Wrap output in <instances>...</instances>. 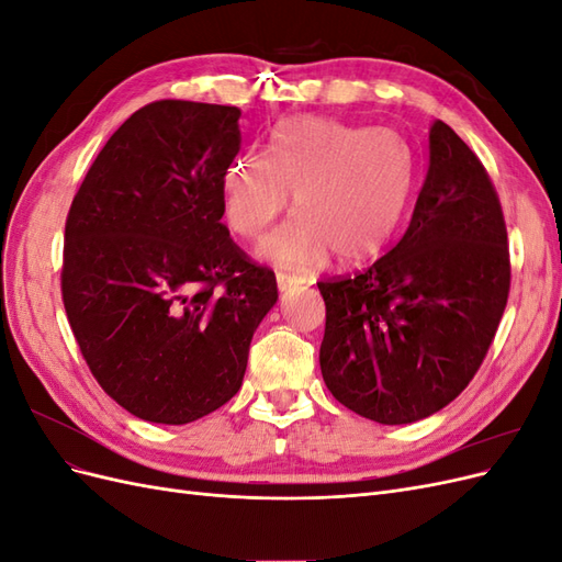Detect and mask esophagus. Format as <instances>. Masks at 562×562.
I'll return each instance as SVG.
<instances>
[{"mask_svg": "<svg viewBox=\"0 0 562 562\" xmlns=\"http://www.w3.org/2000/svg\"><path fill=\"white\" fill-rule=\"evenodd\" d=\"M300 283H302V279L295 277V274H288V271H279V274H277V285H279L281 293L291 291V288H295Z\"/></svg>", "mask_w": 562, "mask_h": 562, "instance_id": "1", "label": "esophagus"}]
</instances>
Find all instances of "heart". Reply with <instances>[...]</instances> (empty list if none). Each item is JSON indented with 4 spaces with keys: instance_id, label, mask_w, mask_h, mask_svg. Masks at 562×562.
I'll use <instances>...</instances> for the list:
<instances>
[{
    "instance_id": "b5f03b06",
    "label": "heart",
    "mask_w": 562,
    "mask_h": 562,
    "mask_svg": "<svg viewBox=\"0 0 562 562\" xmlns=\"http://www.w3.org/2000/svg\"><path fill=\"white\" fill-rule=\"evenodd\" d=\"M413 151L398 133L304 114L274 131L271 151L248 149L223 173L227 225L244 239L260 236L295 196L291 223L262 241L281 267H316L333 252L361 265L386 248L411 201Z\"/></svg>"
}]
</instances>
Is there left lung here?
Masks as SVG:
<instances>
[{"mask_svg": "<svg viewBox=\"0 0 562 562\" xmlns=\"http://www.w3.org/2000/svg\"><path fill=\"white\" fill-rule=\"evenodd\" d=\"M429 171L396 246L368 269L318 281L326 302L321 372L356 415L411 424L469 386L512 288L495 184L438 119Z\"/></svg>", "mask_w": 562, "mask_h": 562, "instance_id": "obj_1", "label": "left lung"}]
</instances>
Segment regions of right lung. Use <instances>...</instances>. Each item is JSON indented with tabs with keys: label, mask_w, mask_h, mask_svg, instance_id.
<instances>
[{
	"label": "right lung",
	"mask_w": 562,
	"mask_h": 562,
	"mask_svg": "<svg viewBox=\"0 0 562 562\" xmlns=\"http://www.w3.org/2000/svg\"><path fill=\"white\" fill-rule=\"evenodd\" d=\"M239 108L155 100L98 151L65 220L60 291L91 375L131 415L187 424L241 389L279 297L220 223Z\"/></svg>",
	"instance_id": "1"
}]
</instances>
